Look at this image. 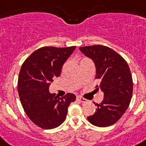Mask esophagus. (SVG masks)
I'll use <instances>...</instances> for the list:
<instances>
[{
    "label": "esophagus",
    "mask_w": 146,
    "mask_h": 146,
    "mask_svg": "<svg viewBox=\"0 0 146 146\" xmlns=\"http://www.w3.org/2000/svg\"><path fill=\"white\" fill-rule=\"evenodd\" d=\"M77 101H79L80 102H82V103H87V100L85 99V98H82V97H79V96H77L76 98Z\"/></svg>",
    "instance_id": "34e87169"
}]
</instances>
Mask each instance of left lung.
Instances as JSON below:
<instances>
[{"label":"left lung","instance_id":"1","mask_svg":"<svg viewBox=\"0 0 146 146\" xmlns=\"http://www.w3.org/2000/svg\"><path fill=\"white\" fill-rule=\"evenodd\" d=\"M79 50L94 62L96 78L101 79L96 90L101 89L104 94L102 102L96 104L94 115L87 117V120L98 127L111 126L125 113L132 97L133 81L129 65L120 54L109 47L92 45L80 47Z\"/></svg>","mask_w":146,"mask_h":146}]
</instances>
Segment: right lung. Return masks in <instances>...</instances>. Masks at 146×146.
<instances>
[{
	"mask_svg": "<svg viewBox=\"0 0 146 146\" xmlns=\"http://www.w3.org/2000/svg\"><path fill=\"white\" fill-rule=\"evenodd\" d=\"M75 49L76 46L42 47L33 52L21 67L17 83L20 102L29 119L42 129L60 126L68 106L76 101L73 93L59 98L49 92L50 82L60 76L62 65Z\"/></svg>",
	"mask_w": 146,
	"mask_h": 146,
	"instance_id": "right-lung-1",
	"label": "right lung"
}]
</instances>
